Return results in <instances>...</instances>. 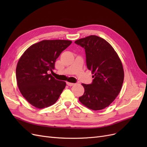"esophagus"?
<instances>
[{
	"instance_id": "34e87169",
	"label": "esophagus",
	"mask_w": 147,
	"mask_h": 147,
	"mask_svg": "<svg viewBox=\"0 0 147 147\" xmlns=\"http://www.w3.org/2000/svg\"><path fill=\"white\" fill-rule=\"evenodd\" d=\"M67 84L68 86H74L75 83H70V82H67Z\"/></svg>"
}]
</instances>
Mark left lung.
<instances>
[{"instance_id": "8db88e82", "label": "left lung", "mask_w": 147, "mask_h": 147, "mask_svg": "<svg viewBox=\"0 0 147 147\" xmlns=\"http://www.w3.org/2000/svg\"><path fill=\"white\" fill-rule=\"evenodd\" d=\"M75 43L84 48L87 68L94 75L91 84L82 83L84 92L79 100L93 110L104 109L121 90L124 80L121 61L110 44L96 35L77 40Z\"/></svg>"}]
</instances>
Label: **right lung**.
<instances>
[{
    "label": "right lung",
    "instance_id": "add662e5",
    "mask_svg": "<svg viewBox=\"0 0 147 147\" xmlns=\"http://www.w3.org/2000/svg\"><path fill=\"white\" fill-rule=\"evenodd\" d=\"M72 42L65 40H42L28 48L18 62L17 84L21 94L35 107L54 104L65 87L48 71L55 69L56 60Z\"/></svg>",
    "mask_w": 147,
    "mask_h": 147
}]
</instances>
